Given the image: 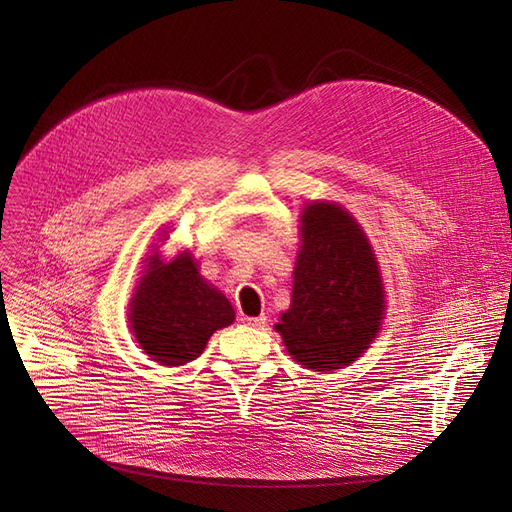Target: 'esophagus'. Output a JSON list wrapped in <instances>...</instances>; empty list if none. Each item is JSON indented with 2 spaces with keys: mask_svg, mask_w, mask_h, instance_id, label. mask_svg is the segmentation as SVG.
I'll use <instances>...</instances> for the list:
<instances>
[{
  "mask_svg": "<svg viewBox=\"0 0 512 512\" xmlns=\"http://www.w3.org/2000/svg\"><path fill=\"white\" fill-rule=\"evenodd\" d=\"M240 321H242V324L251 326V328H263V326H265V315H259V317H242Z\"/></svg>",
  "mask_w": 512,
  "mask_h": 512,
  "instance_id": "34e87169",
  "label": "esophagus"
}]
</instances>
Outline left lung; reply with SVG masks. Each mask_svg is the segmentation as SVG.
Masks as SVG:
<instances>
[{
  "label": "left lung",
  "mask_w": 512,
  "mask_h": 512,
  "mask_svg": "<svg viewBox=\"0 0 512 512\" xmlns=\"http://www.w3.org/2000/svg\"><path fill=\"white\" fill-rule=\"evenodd\" d=\"M301 238L292 303L276 330L294 361L340 369L380 332L386 301L378 261L353 215L332 203L303 209Z\"/></svg>",
  "instance_id": "8db88e82"
}]
</instances>
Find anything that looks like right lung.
Here are the masks:
<instances>
[{
  "mask_svg": "<svg viewBox=\"0 0 512 512\" xmlns=\"http://www.w3.org/2000/svg\"><path fill=\"white\" fill-rule=\"evenodd\" d=\"M234 321V309L209 286L188 253L164 263L149 257L130 305V328L143 351L161 365L195 361L215 330Z\"/></svg>",
  "mask_w": 512,
  "mask_h": 512,
  "instance_id": "1",
  "label": "right lung"
}]
</instances>
